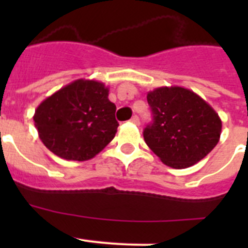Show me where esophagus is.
I'll use <instances>...</instances> for the list:
<instances>
[{"mask_svg":"<svg viewBox=\"0 0 248 248\" xmlns=\"http://www.w3.org/2000/svg\"><path fill=\"white\" fill-rule=\"evenodd\" d=\"M130 122H131V123H134V124H137V125H138V124H139V123H140V122H139V118H138L137 115H134V117L131 118Z\"/></svg>","mask_w":248,"mask_h":248,"instance_id":"1","label":"esophagus"}]
</instances>
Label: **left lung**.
Returning a JSON list of instances; mask_svg holds the SVG:
<instances>
[{
	"mask_svg": "<svg viewBox=\"0 0 248 248\" xmlns=\"http://www.w3.org/2000/svg\"><path fill=\"white\" fill-rule=\"evenodd\" d=\"M153 123L144 129L146 145L165 165L185 169L217 145L218 114L198 94L183 87H160L146 95Z\"/></svg>",
	"mask_w": 248,
	"mask_h": 248,
	"instance_id": "8db88e82",
	"label": "left lung"
}]
</instances>
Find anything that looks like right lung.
<instances>
[{
  "mask_svg": "<svg viewBox=\"0 0 248 248\" xmlns=\"http://www.w3.org/2000/svg\"><path fill=\"white\" fill-rule=\"evenodd\" d=\"M109 88L77 79L46 98L34 111V125L46 148L65 160L85 161L110 143L118 122Z\"/></svg>",
  "mask_w": 248,
  "mask_h": 248,
  "instance_id": "add662e5",
  "label": "right lung"
}]
</instances>
